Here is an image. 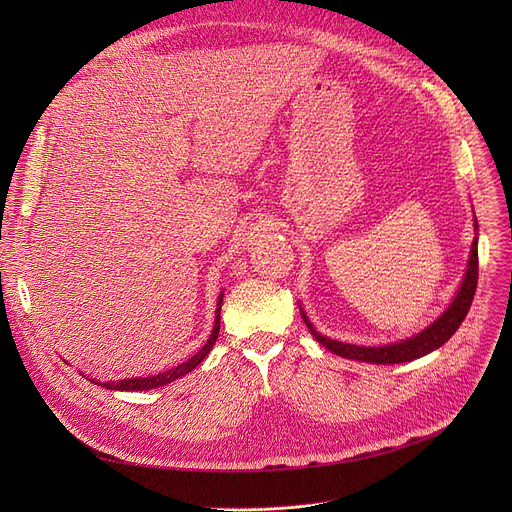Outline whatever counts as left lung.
<instances>
[{
    "mask_svg": "<svg viewBox=\"0 0 512 512\" xmlns=\"http://www.w3.org/2000/svg\"><path fill=\"white\" fill-rule=\"evenodd\" d=\"M475 230H477V220H475ZM477 272H479V263H477V236L473 240L471 247V257H469V267L465 280L461 284V290L456 292V299L452 301V305L442 313V317H438L432 326L427 330H423L421 334L402 340L396 344H388V346H355V344H346V342H336L330 340L326 336H321L313 330V326L309 324L307 315L303 313V319L307 328L311 330V334L315 336V340L319 344H324L328 351L344 357V359H357V361H367V363H380V365H388V363H405V361H413L419 359L427 353L436 351L440 348L459 326L463 324V319L469 313V307L473 303L475 297V288H477Z\"/></svg>",
    "mask_w": 512,
    "mask_h": 512,
    "instance_id": "left-lung-1",
    "label": "left lung"
}]
</instances>
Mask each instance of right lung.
Returning <instances> with one entry per match:
<instances>
[{
    "label": "right lung",
    "mask_w": 512,
    "mask_h": 512,
    "mask_svg": "<svg viewBox=\"0 0 512 512\" xmlns=\"http://www.w3.org/2000/svg\"><path fill=\"white\" fill-rule=\"evenodd\" d=\"M220 311H222V297H220V303H218V315H215V326L211 330L209 340L205 342V346L201 348V351L197 355H193L188 361H184L178 367H172V369H168L164 373L151 375V378H130V380H120V382H105L103 386L107 390H132V392L137 390L139 392V390H151V388H157V386H166V384L182 378V375H186L188 371H193L207 357V353L211 351L215 338H218V334H220Z\"/></svg>",
    "instance_id": "1"
}]
</instances>
